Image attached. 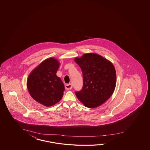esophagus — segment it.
Masks as SVG:
<instances>
[{
  "instance_id": "1",
  "label": "esophagus",
  "mask_w": 150,
  "mask_h": 150,
  "mask_svg": "<svg viewBox=\"0 0 150 150\" xmlns=\"http://www.w3.org/2000/svg\"><path fill=\"white\" fill-rule=\"evenodd\" d=\"M65 88L66 90H70L72 88V85L71 83H68V84H66L65 85Z\"/></svg>"
}]
</instances>
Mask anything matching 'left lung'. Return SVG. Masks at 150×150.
I'll return each instance as SVG.
<instances>
[{"instance_id":"left-lung-1","label":"left lung","mask_w":150,"mask_h":150,"mask_svg":"<svg viewBox=\"0 0 150 150\" xmlns=\"http://www.w3.org/2000/svg\"><path fill=\"white\" fill-rule=\"evenodd\" d=\"M74 61L81 69L83 87L76 96L86 107L93 108L103 104L113 95L116 86V71L108 59L95 53H88Z\"/></svg>"}]
</instances>
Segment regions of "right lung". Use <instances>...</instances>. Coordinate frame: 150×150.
<instances>
[{
  "instance_id": "add662e5",
  "label": "right lung",
  "mask_w": 150,
  "mask_h": 150,
  "mask_svg": "<svg viewBox=\"0 0 150 150\" xmlns=\"http://www.w3.org/2000/svg\"><path fill=\"white\" fill-rule=\"evenodd\" d=\"M60 67L58 60L53 57L44 60L29 74L27 90L32 98L45 107L59 102L65 87L56 73Z\"/></svg>"
}]
</instances>
